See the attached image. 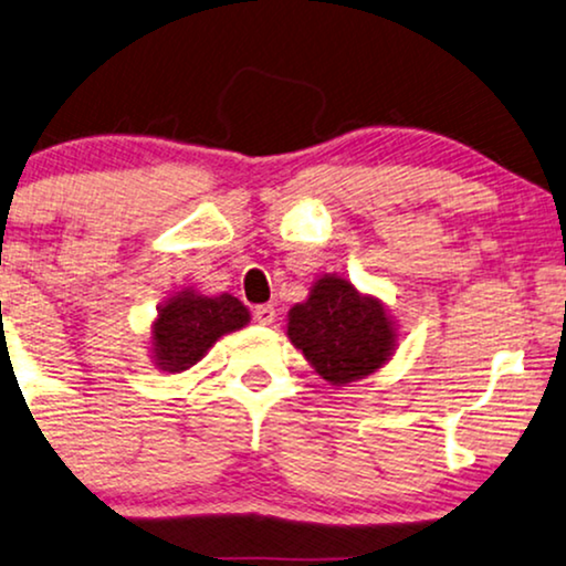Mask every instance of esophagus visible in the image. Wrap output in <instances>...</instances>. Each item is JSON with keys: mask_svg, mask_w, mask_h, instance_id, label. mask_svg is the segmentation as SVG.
Masks as SVG:
<instances>
[{"mask_svg": "<svg viewBox=\"0 0 566 566\" xmlns=\"http://www.w3.org/2000/svg\"><path fill=\"white\" fill-rule=\"evenodd\" d=\"M253 318H255V323H261V326H271V323H274V318H276L274 305H259L253 311Z\"/></svg>", "mask_w": 566, "mask_h": 566, "instance_id": "esophagus-1", "label": "esophagus"}]
</instances>
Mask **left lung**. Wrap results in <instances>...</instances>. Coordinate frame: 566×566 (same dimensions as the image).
Wrapping results in <instances>:
<instances>
[{
  "instance_id": "left-lung-1",
  "label": "left lung",
  "mask_w": 566,
  "mask_h": 566,
  "mask_svg": "<svg viewBox=\"0 0 566 566\" xmlns=\"http://www.w3.org/2000/svg\"><path fill=\"white\" fill-rule=\"evenodd\" d=\"M290 342L323 380L344 386L382 367L396 346V331L380 300L361 297L352 282L326 274L311 297L290 311Z\"/></svg>"
}]
</instances>
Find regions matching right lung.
<instances>
[{"label": "right lung", "mask_w": 566, "mask_h": 566, "mask_svg": "<svg viewBox=\"0 0 566 566\" xmlns=\"http://www.w3.org/2000/svg\"><path fill=\"white\" fill-rule=\"evenodd\" d=\"M248 307L232 295L205 297L186 290L160 307L153 326V357L165 373H180L212 349L217 338L243 328Z\"/></svg>", "instance_id": "right-lung-1"}]
</instances>
